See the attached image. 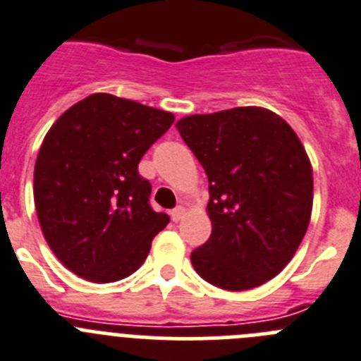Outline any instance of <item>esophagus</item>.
I'll return each instance as SVG.
<instances>
[{
  "label": "esophagus",
  "instance_id": "34e87169",
  "mask_svg": "<svg viewBox=\"0 0 361 361\" xmlns=\"http://www.w3.org/2000/svg\"><path fill=\"white\" fill-rule=\"evenodd\" d=\"M185 208L183 207H178V208H174L173 212H171V217H173V221L174 222H178V221H181V219L185 217Z\"/></svg>",
  "mask_w": 361,
  "mask_h": 361
}]
</instances>
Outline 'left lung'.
<instances>
[{
	"mask_svg": "<svg viewBox=\"0 0 361 361\" xmlns=\"http://www.w3.org/2000/svg\"><path fill=\"white\" fill-rule=\"evenodd\" d=\"M181 139L208 176L212 235L190 260L204 281L249 290L278 276L310 224L312 164L295 131L262 106L187 116Z\"/></svg>",
	"mask_w": 361,
	"mask_h": 361,
	"instance_id": "8db88e82",
	"label": "left lung"
}]
</instances>
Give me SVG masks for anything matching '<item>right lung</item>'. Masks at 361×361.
I'll use <instances>...</instances> for the list:
<instances>
[{"instance_id": "right-lung-1", "label": "right lung", "mask_w": 361, "mask_h": 361, "mask_svg": "<svg viewBox=\"0 0 361 361\" xmlns=\"http://www.w3.org/2000/svg\"><path fill=\"white\" fill-rule=\"evenodd\" d=\"M174 123L165 110L90 94L46 133L33 171L37 217L55 257L83 279L133 274L169 215L149 207L139 161Z\"/></svg>"}]
</instances>
